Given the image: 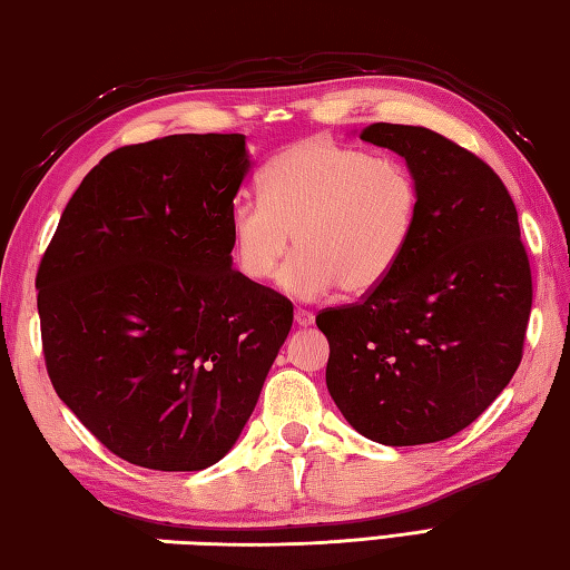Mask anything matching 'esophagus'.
I'll return each instance as SVG.
<instances>
[{
    "instance_id": "1",
    "label": "esophagus",
    "mask_w": 570,
    "mask_h": 570,
    "mask_svg": "<svg viewBox=\"0 0 570 570\" xmlns=\"http://www.w3.org/2000/svg\"><path fill=\"white\" fill-rule=\"evenodd\" d=\"M295 322H297V327H309L315 322V315L309 313V309H303V307H297L295 309Z\"/></svg>"
}]
</instances>
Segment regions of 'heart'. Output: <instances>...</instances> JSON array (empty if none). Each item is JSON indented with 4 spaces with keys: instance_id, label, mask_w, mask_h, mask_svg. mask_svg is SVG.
I'll list each match as a JSON object with an SVG mask.
<instances>
[{
    "instance_id": "1",
    "label": "heart",
    "mask_w": 570,
    "mask_h": 570,
    "mask_svg": "<svg viewBox=\"0 0 570 570\" xmlns=\"http://www.w3.org/2000/svg\"><path fill=\"white\" fill-rule=\"evenodd\" d=\"M422 190L400 158L313 136L283 148L261 176V198L230 210V255L255 285L281 271L289 295L315 299L337 285L370 293L400 265L416 233Z\"/></svg>"
}]
</instances>
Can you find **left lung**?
Listing matches in <instances>:
<instances>
[{
    "label": "left lung",
    "instance_id": "8db88e82",
    "mask_svg": "<svg viewBox=\"0 0 570 570\" xmlns=\"http://www.w3.org/2000/svg\"><path fill=\"white\" fill-rule=\"evenodd\" d=\"M360 138L404 156L422 208L394 273L360 303L317 315L327 390L372 442H442L521 364L533 283L519 213L493 168L442 134L372 124Z\"/></svg>",
    "mask_w": 570,
    "mask_h": 570
}]
</instances>
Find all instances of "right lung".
<instances>
[{"label": "right lung", "instance_id": "add662e5", "mask_svg": "<svg viewBox=\"0 0 570 570\" xmlns=\"http://www.w3.org/2000/svg\"><path fill=\"white\" fill-rule=\"evenodd\" d=\"M250 170L240 134L116 148L61 213L37 271L53 390L128 464L200 471L248 422L293 305L230 261Z\"/></svg>", "mask_w": 570, "mask_h": 570}]
</instances>
